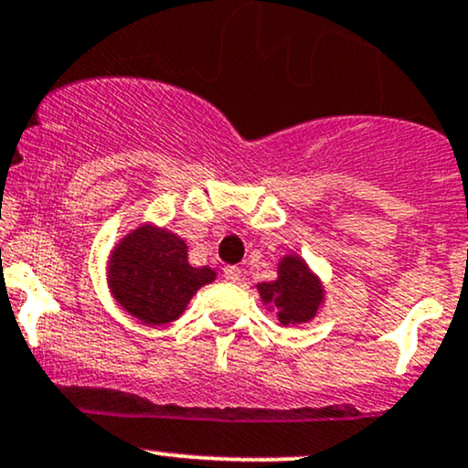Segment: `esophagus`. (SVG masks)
I'll use <instances>...</instances> for the list:
<instances>
[{"mask_svg":"<svg viewBox=\"0 0 468 468\" xmlns=\"http://www.w3.org/2000/svg\"><path fill=\"white\" fill-rule=\"evenodd\" d=\"M224 280L226 282H239L242 280V269H239V266H226L224 269Z\"/></svg>","mask_w":468,"mask_h":468,"instance_id":"esophagus-1","label":"esophagus"}]
</instances>
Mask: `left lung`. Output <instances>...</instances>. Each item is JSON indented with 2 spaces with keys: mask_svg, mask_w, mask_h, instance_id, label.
Returning a JSON list of instances; mask_svg holds the SVG:
<instances>
[{
  "mask_svg": "<svg viewBox=\"0 0 468 468\" xmlns=\"http://www.w3.org/2000/svg\"><path fill=\"white\" fill-rule=\"evenodd\" d=\"M261 304L277 315L282 326L306 324L324 304V284L300 255H284L273 282L258 284Z\"/></svg>",
  "mask_w": 468,
  "mask_h": 468,
  "instance_id": "8db88e82",
  "label": "left lung"
}]
</instances>
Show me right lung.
I'll list each match as a JSON object with an SVG mask.
<instances>
[{
    "label": "right lung",
    "instance_id": "1",
    "mask_svg": "<svg viewBox=\"0 0 468 468\" xmlns=\"http://www.w3.org/2000/svg\"><path fill=\"white\" fill-rule=\"evenodd\" d=\"M215 275L210 266L188 264L186 242L155 224L137 226L112 246L106 271L117 304L151 326L176 322Z\"/></svg>",
    "mask_w": 468,
    "mask_h": 468
}]
</instances>
